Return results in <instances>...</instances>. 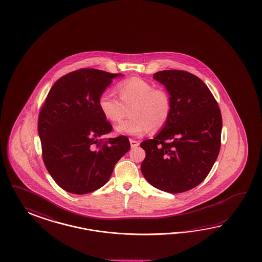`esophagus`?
Wrapping results in <instances>:
<instances>
[{
  "label": "esophagus",
  "instance_id": "34e87169",
  "mask_svg": "<svg viewBox=\"0 0 262 262\" xmlns=\"http://www.w3.org/2000/svg\"><path fill=\"white\" fill-rule=\"evenodd\" d=\"M129 142H130V147L132 148H135V147H137L139 145V142L136 141V140H134V139H130Z\"/></svg>",
  "mask_w": 262,
  "mask_h": 262
}]
</instances>
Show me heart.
<instances>
[{
    "label": "heart",
    "instance_id": "obj_1",
    "mask_svg": "<svg viewBox=\"0 0 262 262\" xmlns=\"http://www.w3.org/2000/svg\"><path fill=\"white\" fill-rule=\"evenodd\" d=\"M116 91L119 99L111 90H103L98 98V107L111 123L124 119L129 108L130 118L116 127L119 134L139 136L150 128L158 132L166 125L172 112V99L165 89L154 88L141 78H130L118 82Z\"/></svg>",
    "mask_w": 262,
    "mask_h": 262
}]
</instances>
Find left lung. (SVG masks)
<instances>
[{
  "mask_svg": "<svg viewBox=\"0 0 262 262\" xmlns=\"http://www.w3.org/2000/svg\"><path fill=\"white\" fill-rule=\"evenodd\" d=\"M172 99L166 125L154 139L140 144L145 179L172 194L196 187L206 178L221 148L222 115L214 97L197 76L183 70L154 75Z\"/></svg>",
  "mask_w": 262,
  "mask_h": 262,
  "instance_id": "obj_1",
  "label": "left lung"
}]
</instances>
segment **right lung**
<instances>
[{
	"instance_id": "obj_1",
	"label": "right lung",
	"mask_w": 262,
	"mask_h": 262,
	"mask_svg": "<svg viewBox=\"0 0 262 262\" xmlns=\"http://www.w3.org/2000/svg\"><path fill=\"white\" fill-rule=\"evenodd\" d=\"M121 76L93 68L70 72L49 91L38 115L42 159L57 185L88 194L108 182L129 149L127 136L103 138L112 130L98 107V98Z\"/></svg>"
}]
</instances>
